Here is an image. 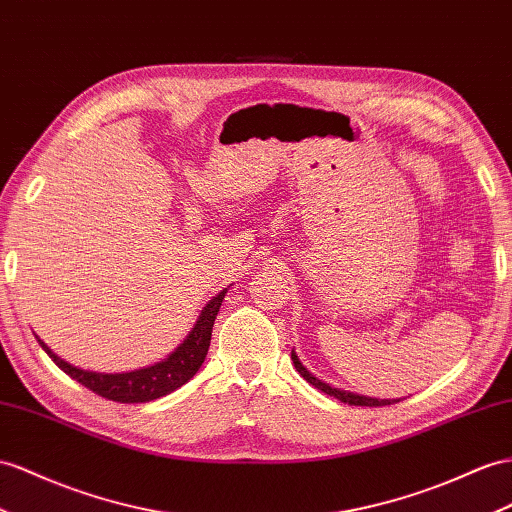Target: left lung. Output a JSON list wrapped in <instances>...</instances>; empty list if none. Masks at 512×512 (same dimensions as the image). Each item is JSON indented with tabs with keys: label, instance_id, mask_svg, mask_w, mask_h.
Masks as SVG:
<instances>
[{
	"label": "left lung",
	"instance_id": "8db88e82",
	"mask_svg": "<svg viewBox=\"0 0 512 512\" xmlns=\"http://www.w3.org/2000/svg\"><path fill=\"white\" fill-rule=\"evenodd\" d=\"M292 361H294L296 372H298L300 376H303L307 383H311L316 389H320V391H324V393H329V396H333V398H337V400H342V402H348V404H352V406H387V404H393V402H400V400H378V398L359 396V393H350V391L335 389V387H331L329 383H324V381H320V378L313 376V374L305 368V365L298 361L294 350H292Z\"/></svg>",
	"mask_w": 512,
	"mask_h": 512
}]
</instances>
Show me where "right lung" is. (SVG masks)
Returning <instances> with one entry per match:
<instances>
[{
	"label": "right lung",
	"mask_w": 512,
	"mask_h": 512,
	"mask_svg": "<svg viewBox=\"0 0 512 512\" xmlns=\"http://www.w3.org/2000/svg\"><path fill=\"white\" fill-rule=\"evenodd\" d=\"M227 290H222L218 296H214L203 307L199 320H196L194 329L190 335L183 339V344L170 355L168 359L149 365V368L125 372V374H101V372H88L82 368L60 359L56 352L38 339V344L47 352L49 359L54 361L58 368L75 378L77 383H82L90 391H95L97 396L108 398L114 402H151L166 396V393L179 389L186 385L190 378L199 372V368L205 361L209 342H212V326L216 322V316L220 311L222 300H225Z\"/></svg>",
	"instance_id": "obj_1"
}]
</instances>
